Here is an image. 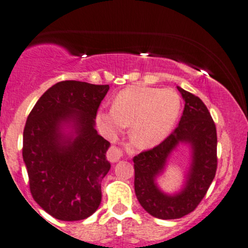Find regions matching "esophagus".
<instances>
[{
    "label": "esophagus",
    "instance_id": "obj_1",
    "mask_svg": "<svg viewBox=\"0 0 248 248\" xmlns=\"http://www.w3.org/2000/svg\"><path fill=\"white\" fill-rule=\"evenodd\" d=\"M123 156V150L119 147H116V145H111L107 152V159L111 162H117L121 160V157Z\"/></svg>",
    "mask_w": 248,
    "mask_h": 248
}]
</instances>
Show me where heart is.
<instances>
[{"mask_svg": "<svg viewBox=\"0 0 248 248\" xmlns=\"http://www.w3.org/2000/svg\"><path fill=\"white\" fill-rule=\"evenodd\" d=\"M180 107V96L173 89L134 86L117 94L111 111L100 109L96 123L109 136L131 125V141L137 147L150 148L167 137Z\"/></svg>", "mask_w": 248, "mask_h": 248, "instance_id": "obj_1", "label": "heart"}]
</instances>
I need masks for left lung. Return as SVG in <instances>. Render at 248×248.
Here are the masks:
<instances>
[{"instance_id":"obj_1","label":"left lung","mask_w":248,"mask_h":248,"mask_svg":"<svg viewBox=\"0 0 248 248\" xmlns=\"http://www.w3.org/2000/svg\"><path fill=\"white\" fill-rule=\"evenodd\" d=\"M178 91L185 101L178 126L159 145L134 157L137 200L147 213L161 219L180 218L192 213L206 195L217 170V135L208 107L190 92L180 87ZM180 141L191 144L193 165L183 191L168 196L157 188L155 178Z\"/></svg>"}]
</instances>
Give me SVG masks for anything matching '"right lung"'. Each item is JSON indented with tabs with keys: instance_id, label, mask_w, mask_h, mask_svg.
Segmentation results:
<instances>
[{
	"instance_id": "add662e5",
	"label": "right lung",
	"mask_w": 248,
	"mask_h": 248,
	"mask_svg": "<svg viewBox=\"0 0 248 248\" xmlns=\"http://www.w3.org/2000/svg\"><path fill=\"white\" fill-rule=\"evenodd\" d=\"M108 85L62 81L48 88L27 117L22 156L33 200L61 221H80L95 213L101 180L111 165L109 142L94 127ZM71 120L77 136L65 140L60 127Z\"/></svg>"
}]
</instances>
